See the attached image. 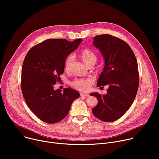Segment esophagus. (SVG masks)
I'll return each instance as SVG.
<instances>
[{
	"instance_id": "1",
	"label": "esophagus",
	"mask_w": 159,
	"mask_h": 159,
	"mask_svg": "<svg viewBox=\"0 0 159 159\" xmlns=\"http://www.w3.org/2000/svg\"><path fill=\"white\" fill-rule=\"evenodd\" d=\"M80 96L81 97H87L89 96V95L88 93H80Z\"/></svg>"
}]
</instances>
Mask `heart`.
<instances>
[{
  "mask_svg": "<svg viewBox=\"0 0 159 159\" xmlns=\"http://www.w3.org/2000/svg\"><path fill=\"white\" fill-rule=\"evenodd\" d=\"M80 57L83 61V62L89 66L90 64H95L97 62V57L96 53L90 49L85 48L82 50L80 53ZM74 60V56L70 55L67 57L64 63V68L66 70H69L71 66L72 61ZM93 81L90 78L86 79H78L75 80L71 82V86L81 92L87 90L91 84H92Z\"/></svg>",
  "mask_w": 159,
  "mask_h": 159,
  "instance_id": "heart-1",
  "label": "heart"
}]
</instances>
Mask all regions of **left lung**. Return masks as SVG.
Returning <instances> with one entry per match:
<instances>
[{
	"instance_id": "obj_1",
	"label": "left lung",
	"mask_w": 159,
	"mask_h": 159,
	"mask_svg": "<svg viewBox=\"0 0 159 159\" xmlns=\"http://www.w3.org/2000/svg\"><path fill=\"white\" fill-rule=\"evenodd\" d=\"M93 44L104 59L97 85L107 84L109 88L106 95L90 93L98 100L92 111L103 121H114L125 113L136 98L139 81L137 60L127 43L111 35H96Z\"/></svg>"
}]
</instances>
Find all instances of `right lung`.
I'll use <instances>...</instances> for the list:
<instances>
[{"instance_id":"add662e5","label":"right lung","mask_w":159,"mask_h":159,"mask_svg":"<svg viewBox=\"0 0 159 159\" xmlns=\"http://www.w3.org/2000/svg\"><path fill=\"white\" fill-rule=\"evenodd\" d=\"M83 40L70 42L49 39L28 52L21 69V87L23 98L33 113L47 124H55L68 114L80 93L69 87L54 90L64 71L68 55L76 50Z\"/></svg>"}]
</instances>
